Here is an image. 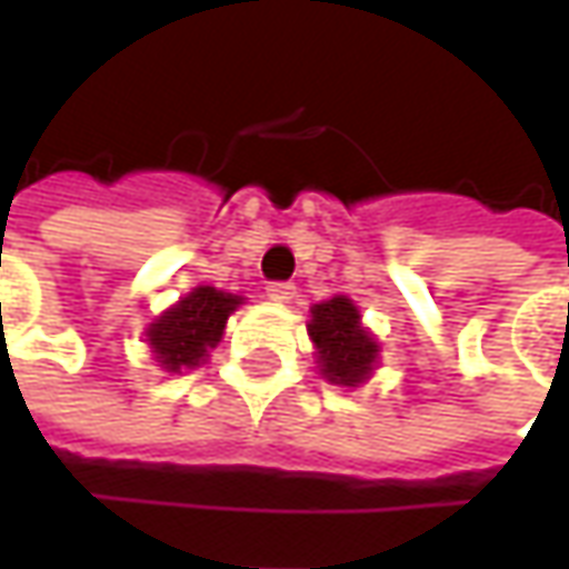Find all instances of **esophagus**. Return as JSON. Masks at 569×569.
Returning a JSON list of instances; mask_svg holds the SVG:
<instances>
[{"label":"esophagus","mask_w":569,"mask_h":569,"mask_svg":"<svg viewBox=\"0 0 569 569\" xmlns=\"http://www.w3.org/2000/svg\"><path fill=\"white\" fill-rule=\"evenodd\" d=\"M296 296V286L292 283H270L267 286V299L270 302H289Z\"/></svg>","instance_id":"obj_1"}]
</instances>
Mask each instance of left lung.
<instances>
[{
	"instance_id": "8db88e82",
	"label": "left lung",
	"mask_w": 569,
	"mask_h": 569,
	"mask_svg": "<svg viewBox=\"0 0 569 569\" xmlns=\"http://www.w3.org/2000/svg\"><path fill=\"white\" fill-rule=\"evenodd\" d=\"M308 337L318 349V368L330 383L359 387L378 362V340L362 327V315L346 296H333L311 308Z\"/></svg>"
}]
</instances>
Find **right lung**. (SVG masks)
<instances>
[{
	"label": "right lung",
	"mask_w": 569,
	"mask_h": 569,
	"mask_svg": "<svg viewBox=\"0 0 569 569\" xmlns=\"http://www.w3.org/2000/svg\"><path fill=\"white\" fill-rule=\"evenodd\" d=\"M239 305L242 296H232L213 286L191 289L148 327L144 337L153 359L172 375H182L186 368L207 362V352L220 343L226 321Z\"/></svg>",
	"instance_id": "add662e5"
}]
</instances>
